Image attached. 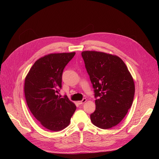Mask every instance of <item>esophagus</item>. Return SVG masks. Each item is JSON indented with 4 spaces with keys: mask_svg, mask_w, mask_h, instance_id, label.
<instances>
[{
    "mask_svg": "<svg viewBox=\"0 0 159 159\" xmlns=\"http://www.w3.org/2000/svg\"><path fill=\"white\" fill-rule=\"evenodd\" d=\"M86 99L85 98H84L82 101H78V104H84V102H86Z\"/></svg>",
    "mask_w": 159,
    "mask_h": 159,
    "instance_id": "esophagus-1",
    "label": "esophagus"
}]
</instances>
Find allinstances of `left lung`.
<instances>
[{"mask_svg":"<svg viewBox=\"0 0 159 159\" xmlns=\"http://www.w3.org/2000/svg\"><path fill=\"white\" fill-rule=\"evenodd\" d=\"M82 57L96 99V110L90 115V120L98 128H111L121 121L132 105L133 77L118 56L84 51Z\"/></svg>","mask_w":159,"mask_h":159,"instance_id":"1","label":"left lung"}]
</instances>
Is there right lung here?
Listing matches in <instances>:
<instances>
[{"label":"right lung","mask_w":159,"mask_h":159,"mask_svg":"<svg viewBox=\"0 0 159 159\" xmlns=\"http://www.w3.org/2000/svg\"><path fill=\"white\" fill-rule=\"evenodd\" d=\"M75 53H51L35 61L25 79L28 106L40 124L58 131L69 125L76 106L66 96L57 95L61 88L64 68Z\"/></svg>","instance_id":"1"}]
</instances>
